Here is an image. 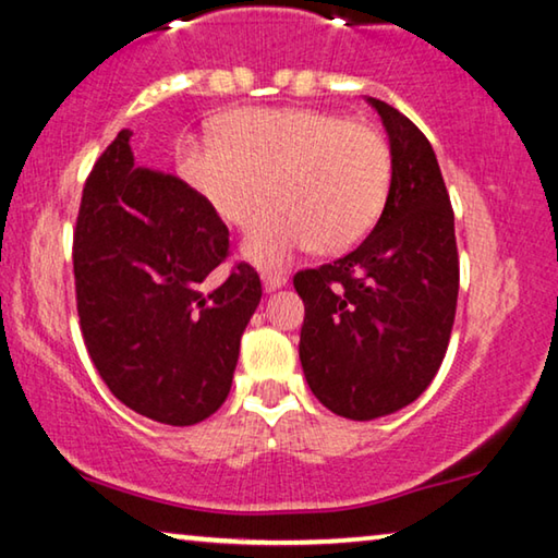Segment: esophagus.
<instances>
[{"label": "esophagus", "mask_w": 558, "mask_h": 558, "mask_svg": "<svg viewBox=\"0 0 558 558\" xmlns=\"http://www.w3.org/2000/svg\"><path fill=\"white\" fill-rule=\"evenodd\" d=\"M260 278H263L265 293H272V290H278V288H282L288 282V278L282 276V272H278V270H263Z\"/></svg>", "instance_id": "esophagus-1"}]
</instances>
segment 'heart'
Returning <instances> with one entry per match:
<instances>
[{
    "label": "heart",
    "instance_id": "1",
    "mask_svg": "<svg viewBox=\"0 0 558 558\" xmlns=\"http://www.w3.org/2000/svg\"><path fill=\"white\" fill-rule=\"evenodd\" d=\"M187 185L235 228L265 193L243 253L282 265L295 253L351 251L384 215L393 157L384 132L307 107H245L215 122V135L180 145Z\"/></svg>",
    "mask_w": 558,
    "mask_h": 558
}]
</instances>
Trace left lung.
<instances>
[{
  "instance_id": "8db88e82",
  "label": "left lung",
  "mask_w": 558,
  "mask_h": 558,
  "mask_svg": "<svg viewBox=\"0 0 558 558\" xmlns=\"http://www.w3.org/2000/svg\"><path fill=\"white\" fill-rule=\"evenodd\" d=\"M388 132L393 178L363 243L295 272L301 363L313 396L351 421L413 403L444 363L459 298L453 207L436 153L415 124L368 97Z\"/></svg>"
}]
</instances>
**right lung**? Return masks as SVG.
I'll list each match as a JSON object with an SVG mask.
<instances>
[{
  "mask_svg": "<svg viewBox=\"0 0 558 558\" xmlns=\"http://www.w3.org/2000/svg\"><path fill=\"white\" fill-rule=\"evenodd\" d=\"M122 130L82 190L72 260L82 338L112 396L145 418L193 426L226 403L263 288L228 276L220 215L187 182L137 168Z\"/></svg>",
  "mask_w": 558,
  "mask_h": 558,
  "instance_id": "obj_1",
  "label": "right lung"
}]
</instances>
